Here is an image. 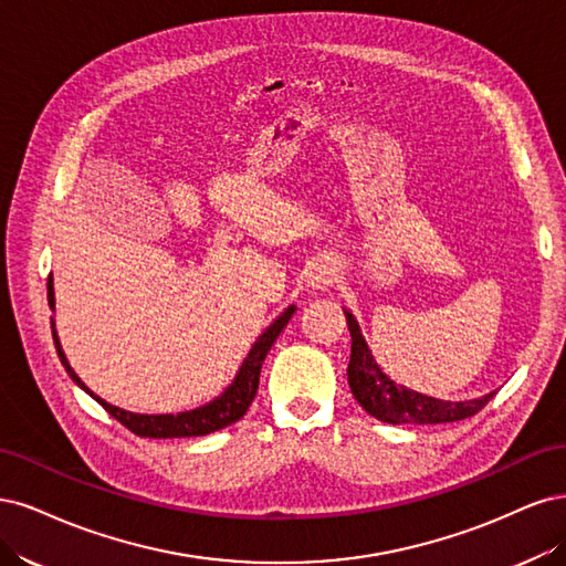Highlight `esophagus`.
Here are the masks:
<instances>
[{"instance_id":"esophagus-1","label":"esophagus","mask_w":566,"mask_h":566,"mask_svg":"<svg viewBox=\"0 0 566 566\" xmlns=\"http://www.w3.org/2000/svg\"><path fill=\"white\" fill-rule=\"evenodd\" d=\"M336 268L329 261H315L305 270V282L313 291H326L336 284Z\"/></svg>"}]
</instances>
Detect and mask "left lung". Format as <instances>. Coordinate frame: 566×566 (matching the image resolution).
Here are the masks:
<instances>
[{"instance_id": "8db88e82", "label": "left lung", "mask_w": 566, "mask_h": 566, "mask_svg": "<svg viewBox=\"0 0 566 566\" xmlns=\"http://www.w3.org/2000/svg\"><path fill=\"white\" fill-rule=\"evenodd\" d=\"M345 322L350 329V364H348V382L359 407L371 413L382 423H413V426H432V423H453L463 418L475 416L491 397L489 392L478 399H465V402H449V399H437L423 392H416L407 386H399L388 374H382L378 361L371 355L369 343L364 340L359 322L350 310H345Z\"/></svg>"}]
</instances>
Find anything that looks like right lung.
I'll return each mask as SVG.
<instances>
[{"mask_svg":"<svg viewBox=\"0 0 566 566\" xmlns=\"http://www.w3.org/2000/svg\"><path fill=\"white\" fill-rule=\"evenodd\" d=\"M46 291H49V307L56 310V296H53V277L51 275L46 282ZM294 313H296V305H289L284 313L268 326V329L259 336V340L251 345V350L244 357L242 367L237 369L232 382L221 395L213 397L211 402H207L202 407H195L190 411H178V413H136V411H126L111 402H105V399L98 397L94 390H88L86 382L75 374V369L70 367V361L63 353L61 338L56 334V319H51V332H53V343H56V353L63 361L67 376L75 380L86 395L94 397L107 413L115 416L117 421L129 428L132 432H136L140 437H155V440H167V437L209 434V432H216V430L228 428V426L240 421V418L247 413L249 405L253 402V397H256L263 359Z\"/></svg>","mask_w":566,"mask_h":566,"instance_id":"right-lung-1","label":"right lung"}]
</instances>
